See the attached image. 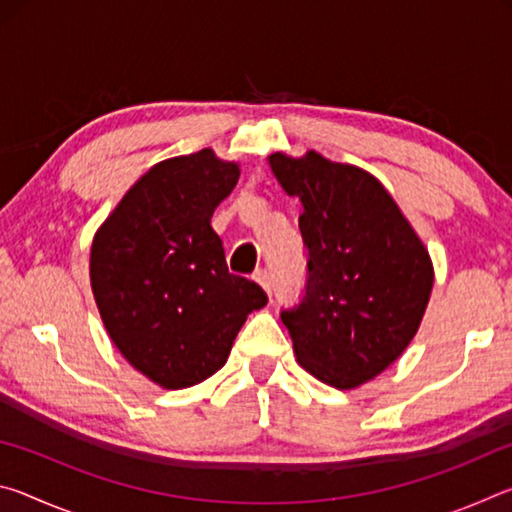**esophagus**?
<instances>
[{"label": "esophagus", "mask_w": 512, "mask_h": 512, "mask_svg": "<svg viewBox=\"0 0 512 512\" xmlns=\"http://www.w3.org/2000/svg\"><path fill=\"white\" fill-rule=\"evenodd\" d=\"M255 282L259 284V287H262L268 296H271L273 293V280H271V273L268 271H257L255 273Z\"/></svg>", "instance_id": "obj_1"}]
</instances>
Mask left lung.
<instances>
[{
    "mask_svg": "<svg viewBox=\"0 0 512 512\" xmlns=\"http://www.w3.org/2000/svg\"><path fill=\"white\" fill-rule=\"evenodd\" d=\"M298 196L307 287L282 311L302 368L341 391L366 384L406 350L433 289L427 248L384 185L352 164L309 151L268 155Z\"/></svg>",
    "mask_w": 512,
    "mask_h": 512,
    "instance_id": "left-lung-1",
    "label": "left lung"
}]
</instances>
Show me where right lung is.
<instances>
[{
	"label": "right lung",
	"mask_w": 512,
	"mask_h": 512,
	"mask_svg": "<svg viewBox=\"0 0 512 512\" xmlns=\"http://www.w3.org/2000/svg\"><path fill=\"white\" fill-rule=\"evenodd\" d=\"M239 164L212 149L158 162L97 230L90 282L124 359L169 391L201 384L228 361L241 325L268 298L228 271L212 214Z\"/></svg>",
	"instance_id": "add662e5"
}]
</instances>
